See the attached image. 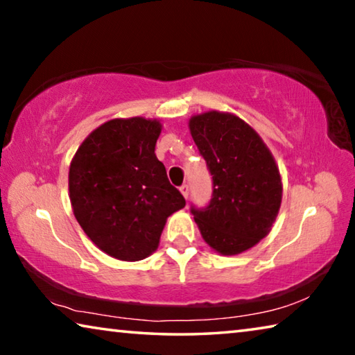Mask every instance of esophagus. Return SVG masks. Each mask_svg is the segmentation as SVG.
Wrapping results in <instances>:
<instances>
[{
    "label": "esophagus",
    "instance_id": "esophagus-1",
    "mask_svg": "<svg viewBox=\"0 0 355 355\" xmlns=\"http://www.w3.org/2000/svg\"><path fill=\"white\" fill-rule=\"evenodd\" d=\"M180 191H182V194L184 196V199H188V196H189V186L186 184V183H183L182 186H180Z\"/></svg>",
    "mask_w": 355,
    "mask_h": 355
}]
</instances>
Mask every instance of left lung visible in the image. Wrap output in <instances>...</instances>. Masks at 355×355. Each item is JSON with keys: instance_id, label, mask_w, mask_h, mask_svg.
Segmentation results:
<instances>
[{"instance_id": "left-lung-1", "label": "left lung", "mask_w": 355, "mask_h": 355, "mask_svg": "<svg viewBox=\"0 0 355 355\" xmlns=\"http://www.w3.org/2000/svg\"><path fill=\"white\" fill-rule=\"evenodd\" d=\"M189 130L213 180L208 205H191V213L214 250L241 254L266 236L277 218V166L261 137L233 114H200L189 120Z\"/></svg>"}]
</instances>
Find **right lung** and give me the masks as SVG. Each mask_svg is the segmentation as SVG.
Wrapping results in <instances>:
<instances>
[{"label": "right lung", "mask_w": 355, "mask_h": 355, "mask_svg": "<svg viewBox=\"0 0 355 355\" xmlns=\"http://www.w3.org/2000/svg\"><path fill=\"white\" fill-rule=\"evenodd\" d=\"M156 120L114 119L78 148L70 202L84 233L107 255L137 261L156 250L166 219L186 205L156 158Z\"/></svg>", "instance_id": "right-lung-1"}]
</instances>
